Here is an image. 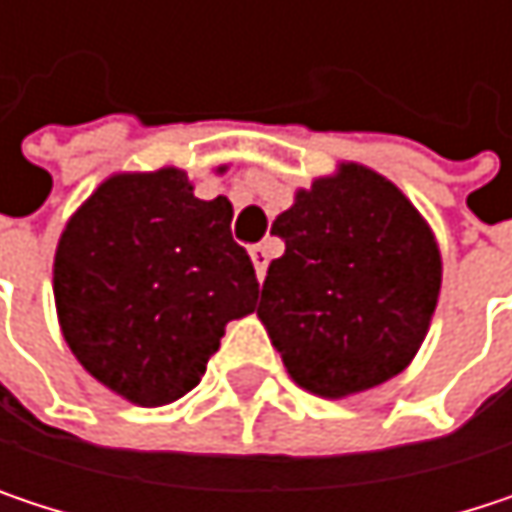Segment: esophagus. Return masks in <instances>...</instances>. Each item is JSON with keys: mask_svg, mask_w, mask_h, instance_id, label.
Wrapping results in <instances>:
<instances>
[{"mask_svg": "<svg viewBox=\"0 0 512 512\" xmlns=\"http://www.w3.org/2000/svg\"><path fill=\"white\" fill-rule=\"evenodd\" d=\"M249 257H252V263H255L257 278H263V275H266V263H269V246H266V243L252 246V249H249Z\"/></svg>", "mask_w": 512, "mask_h": 512, "instance_id": "obj_1", "label": "esophagus"}]
</instances>
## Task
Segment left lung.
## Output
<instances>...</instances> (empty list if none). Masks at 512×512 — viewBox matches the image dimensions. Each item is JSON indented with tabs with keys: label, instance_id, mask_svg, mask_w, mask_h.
<instances>
[{
	"label": "left lung",
	"instance_id": "1",
	"mask_svg": "<svg viewBox=\"0 0 512 512\" xmlns=\"http://www.w3.org/2000/svg\"><path fill=\"white\" fill-rule=\"evenodd\" d=\"M284 255L266 269L257 317L290 379L326 400L403 373L442 290L430 222L379 171L338 162L275 216Z\"/></svg>",
	"mask_w": 512,
	"mask_h": 512
}]
</instances>
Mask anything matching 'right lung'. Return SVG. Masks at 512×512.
<instances>
[{"label": "right lung", "mask_w": 512, "mask_h": 512, "mask_svg": "<svg viewBox=\"0 0 512 512\" xmlns=\"http://www.w3.org/2000/svg\"><path fill=\"white\" fill-rule=\"evenodd\" d=\"M231 219L225 195L195 198L174 165L106 177L67 219L52 260L58 326L112 394L145 409L180 400L225 326L255 311V266Z\"/></svg>", "instance_id": "obj_1"}]
</instances>
